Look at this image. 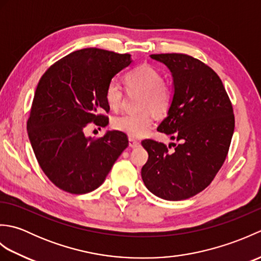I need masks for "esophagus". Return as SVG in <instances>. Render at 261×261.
<instances>
[{
    "label": "esophagus",
    "instance_id": "1",
    "mask_svg": "<svg viewBox=\"0 0 261 261\" xmlns=\"http://www.w3.org/2000/svg\"><path fill=\"white\" fill-rule=\"evenodd\" d=\"M140 146V142L134 139V138H129V147L131 148H138Z\"/></svg>",
    "mask_w": 261,
    "mask_h": 261
}]
</instances>
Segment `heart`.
<instances>
[{
	"instance_id": "obj_1",
	"label": "heart",
	"mask_w": 261,
	"mask_h": 261,
	"mask_svg": "<svg viewBox=\"0 0 261 261\" xmlns=\"http://www.w3.org/2000/svg\"><path fill=\"white\" fill-rule=\"evenodd\" d=\"M127 91L142 93L139 113L121 114L113 119L114 129L127 136L140 138L150 129L153 122L150 110L156 114L167 112L173 98L170 88L163 83V76L149 65H140L130 70L124 77ZM123 99V91L118 82L111 81L105 90V101L112 110H118Z\"/></svg>"
}]
</instances>
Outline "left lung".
Segmentation results:
<instances>
[{"mask_svg": "<svg viewBox=\"0 0 261 261\" xmlns=\"http://www.w3.org/2000/svg\"><path fill=\"white\" fill-rule=\"evenodd\" d=\"M173 79V98L157 130L176 139L168 147L143 140L149 154L141 169L146 187L167 201L190 198L206 188L229 151L234 115L222 81L198 59L184 54L150 55ZM175 147L173 151L168 149Z\"/></svg>", "mask_w": 261, "mask_h": 261, "instance_id": "1", "label": "left lung"}]
</instances>
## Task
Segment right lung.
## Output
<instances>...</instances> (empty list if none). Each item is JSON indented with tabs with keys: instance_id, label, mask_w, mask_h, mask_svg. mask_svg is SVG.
Listing matches in <instances>:
<instances>
[{
	"instance_id": "right-lung-1",
	"label": "right lung",
	"mask_w": 261,
	"mask_h": 261,
	"mask_svg": "<svg viewBox=\"0 0 261 261\" xmlns=\"http://www.w3.org/2000/svg\"><path fill=\"white\" fill-rule=\"evenodd\" d=\"M134 60L129 54L97 48L70 53L49 68L37 86L28 136L46 176L60 190L90 193L103 184L116 159L129 145L121 131H107L93 139L87 123L107 126L105 90Z\"/></svg>"
}]
</instances>
